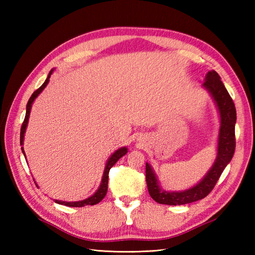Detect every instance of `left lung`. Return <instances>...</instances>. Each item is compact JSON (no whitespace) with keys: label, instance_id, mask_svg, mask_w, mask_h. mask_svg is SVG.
<instances>
[{"label":"left lung","instance_id":"8db88e82","mask_svg":"<svg viewBox=\"0 0 255 255\" xmlns=\"http://www.w3.org/2000/svg\"><path fill=\"white\" fill-rule=\"evenodd\" d=\"M202 87L213 98L220 117L217 156L201 181L182 191H167L161 188L152 166L145 163V181L149 194L154 201L159 204L183 205L205 198L213 190L221 173L234 155L236 110L233 100L221 82L219 74L214 70L206 73Z\"/></svg>","mask_w":255,"mask_h":255}]
</instances>
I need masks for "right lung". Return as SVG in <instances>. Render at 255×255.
<instances>
[{
	"mask_svg": "<svg viewBox=\"0 0 255 255\" xmlns=\"http://www.w3.org/2000/svg\"><path fill=\"white\" fill-rule=\"evenodd\" d=\"M54 69H52V70L50 71L49 75L47 80L44 81V83L41 85V86L38 88L34 94L32 95V97L29 98L28 102H27V105H26V114H25V118H24V121H23L22 123V127H21V133H20V144L22 145L21 146V150H22V153L23 155H24L25 159H26V156H25V153H24V149H23V140H24V134H25V130H26V128H27V123H28V118H29V114H30V109H32V105L35 101V99L39 96L42 90L47 87V85L49 84L50 82V78H51V74L53 73ZM128 153V148L127 146H122V148L116 150L111 157L107 159L106 161V165H105V169H104V172H103V176H102V181H101V184H100L99 188L97 189V191L95 192L94 195L90 196L89 198L85 199V200H82V201H74V202H67V201H60V200H55L54 199L53 201L55 203H58V204H61V205H66V206H71V207H82V206H85V205H95V204H98L100 201H102L103 198L106 196V192H107V185H109V172L111 170V168L117 163V161L119 160V158H121L122 156H125L126 154ZM37 186V184H36Z\"/></svg>",
	"mask_w": 255,
	"mask_h": 255,
	"instance_id": "add662e5",
	"label": "right lung"
}]
</instances>
